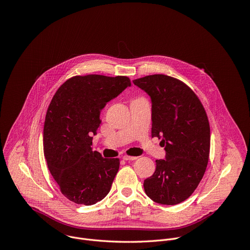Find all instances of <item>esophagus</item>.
I'll use <instances>...</instances> for the list:
<instances>
[{"label":"esophagus","mask_w":250,"mask_h":250,"mask_svg":"<svg viewBox=\"0 0 250 250\" xmlns=\"http://www.w3.org/2000/svg\"><path fill=\"white\" fill-rule=\"evenodd\" d=\"M123 159H124V160H125V161H134V160H136V159H137V157H135V156H127V155H125V156L123 157Z\"/></svg>","instance_id":"1"}]
</instances>
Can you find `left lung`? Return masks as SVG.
I'll list each match as a JSON object with an SVG mask.
<instances>
[{
    "label": "left lung",
    "instance_id": "8db88e82",
    "mask_svg": "<svg viewBox=\"0 0 250 250\" xmlns=\"http://www.w3.org/2000/svg\"><path fill=\"white\" fill-rule=\"evenodd\" d=\"M152 104V137L161 139L165 159L144 181L154 202L176 205L188 199L202 180L209 160L210 126L195 93L181 80L164 74L133 80Z\"/></svg>",
    "mask_w": 250,
    "mask_h": 250
}]
</instances>
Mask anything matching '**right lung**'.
<instances>
[{
    "mask_svg": "<svg viewBox=\"0 0 250 250\" xmlns=\"http://www.w3.org/2000/svg\"><path fill=\"white\" fill-rule=\"evenodd\" d=\"M131 85L126 76H73L54 95L44 124V155L62 193L76 204L93 205L109 193L118 158L92 150L106 104Z\"/></svg>",
    "mask_w": 250,
    "mask_h": 250,
    "instance_id": "add662e5",
    "label": "right lung"
}]
</instances>
